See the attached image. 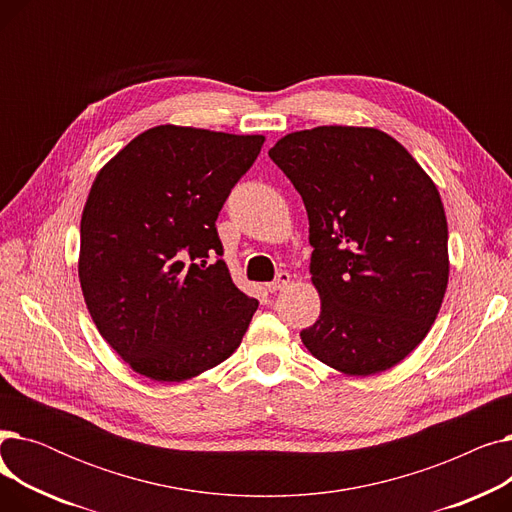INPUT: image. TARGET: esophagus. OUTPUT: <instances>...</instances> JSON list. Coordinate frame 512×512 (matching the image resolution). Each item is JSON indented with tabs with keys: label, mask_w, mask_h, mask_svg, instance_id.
<instances>
[{
	"label": "esophagus",
	"mask_w": 512,
	"mask_h": 512,
	"mask_svg": "<svg viewBox=\"0 0 512 512\" xmlns=\"http://www.w3.org/2000/svg\"><path fill=\"white\" fill-rule=\"evenodd\" d=\"M290 280H292V276H290L288 272H280V274H278V278H276L274 282L267 284L265 288L270 290V292H278V290H284V288L290 284Z\"/></svg>",
	"instance_id": "obj_1"
}]
</instances>
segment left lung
<instances>
[{
  "instance_id": "1",
  "label": "left lung",
  "mask_w": 512,
  "mask_h": 512,
  "mask_svg": "<svg viewBox=\"0 0 512 512\" xmlns=\"http://www.w3.org/2000/svg\"><path fill=\"white\" fill-rule=\"evenodd\" d=\"M274 164L303 197L321 313L307 351L344 375L398 365L432 330L448 288L438 186L384 130L317 126L282 137Z\"/></svg>"
}]
</instances>
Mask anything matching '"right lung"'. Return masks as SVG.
Returning <instances> with one entry per match:
<instances>
[{
	"label": "right lung",
	"mask_w": 512,
	"mask_h": 512,
	"mask_svg": "<svg viewBox=\"0 0 512 512\" xmlns=\"http://www.w3.org/2000/svg\"><path fill=\"white\" fill-rule=\"evenodd\" d=\"M263 134L161 124L97 172L80 218L78 280L93 324L155 382L226 361L259 303L222 259L215 220Z\"/></svg>",
	"instance_id": "right-lung-1"
}]
</instances>
